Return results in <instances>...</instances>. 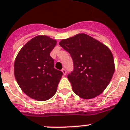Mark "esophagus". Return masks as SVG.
Wrapping results in <instances>:
<instances>
[{
    "mask_svg": "<svg viewBox=\"0 0 130 130\" xmlns=\"http://www.w3.org/2000/svg\"><path fill=\"white\" fill-rule=\"evenodd\" d=\"M61 71L62 72H63V75H66V73H67V71H66V69H62V70H61Z\"/></svg>",
    "mask_w": 130,
    "mask_h": 130,
    "instance_id": "34e87169",
    "label": "esophagus"
}]
</instances>
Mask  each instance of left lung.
<instances>
[{
    "label": "left lung",
    "mask_w": 130,
    "mask_h": 130,
    "mask_svg": "<svg viewBox=\"0 0 130 130\" xmlns=\"http://www.w3.org/2000/svg\"><path fill=\"white\" fill-rule=\"evenodd\" d=\"M59 45L72 57L73 71L67 78L73 92L83 99L101 94L109 85L115 71L110 49L84 33L63 39Z\"/></svg>",
    "instance_id": "1"
}]
</instances>
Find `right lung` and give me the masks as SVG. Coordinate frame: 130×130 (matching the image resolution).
<instances>
[{
    "label": "right lung",
    "mask_w": 130,
    "mask_h": 130,
    "mask_svg": "<svg viewBox=\"0 0 130 130\" xmlns=\"http://www.w3.org/2000/svg\"><path fill=\"white\" fill-rule=\"evenodd\" d=\"M57 41L49 37L32 38L16 57L14 71L18 84L28 97L45 101L55 94L63 72L54 68L50 53Z\"/></svg>",
    "instance_id": "add662e5"
}]
</instances>
